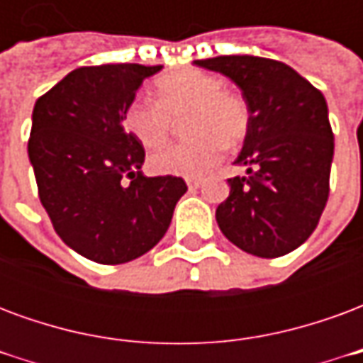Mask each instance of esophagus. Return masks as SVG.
I'll use <instances>...</instances> for the list:
<instances>
[{"mask_svg": "<svg viewBox=\"0 0 363 363\" xmlns=\"http://www.w3.org/2000/svg\"><path fill=\"white\" fill-rule=\"evenodd\" d=\"M202 182H204V179H189V181H186V184H189L190 190H196L202 186Z\"/></svg>", "mask_w": 363, "mask_h": 363, "instance_id": "esophagus-1", "label": "esophagus"}]
</instances>
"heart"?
<instances>
[{"label":"heart","instance_id":"1","mask_svg":"<svg viewBox=\"0 0 363 363\" xmlns=\"http://www.w3.org/2000/svg\"><path fill=\"white\" fill-rule=\"evenodd\" d=\"M153 104L134 101L122 114V126L135 142L155 150L171 132V120L184 118L190 140L169 145L150 157V169L163 177H200L223 155V145L243 142L251 111L243 96L223 89L220 75L200 67H182L155 82Z\"/></svg>","mask_w":363,"mask_h":363}]
</instances>
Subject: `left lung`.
Returning a JSON list of instances; mask_svg holds the SVG:
<instances>
[{"instance_id": "8db88e82", "label": "left lung", "mask_w": 363, "mask_h": 363, "mask_svg": "<svg viewBox=\"0 0 363 363\" xmlns=\"http://www.w3.org/2000/svg\"><path fill=\"white\" fill-rule=\"evenodd\" d=\"M235 83L251 124L228 179L229 196L218 206L221 233L241 251L276 259L311 235L328 198L335 135L327 101L294 67L259 56L194 60Z\"/></svg>"}]
</instances>
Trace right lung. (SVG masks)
Returning a JSON list of instances; mask_svg holds the SVG:
<instances>
[{
  "label": "right lung",
  "mask_w": 363,
  "mask_h": 363,
  "mask_svg": "<svg viewBox=\"0 0 363 363\" xmlns=\"http://www.w3.org/2000/svg\"><path fill=\"white\" fill-rule=\"evenodd\" d=\"M163 66L77 67L33 111L28 159L60 239L99 264L151 251L186 192L181 177H145V151L122 126L143 79Z\"/></svg>",
  "instance_id": "obj_1"
}]
</instances>
